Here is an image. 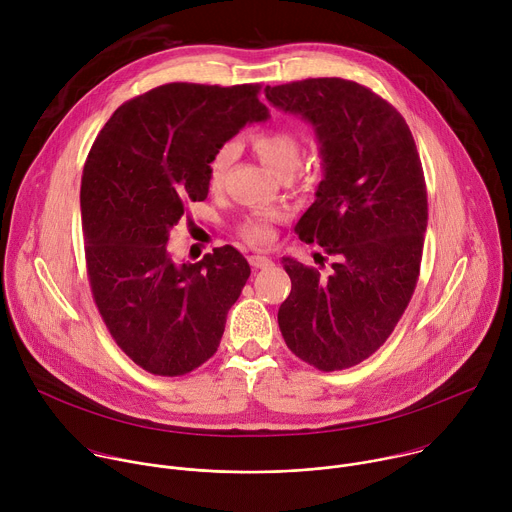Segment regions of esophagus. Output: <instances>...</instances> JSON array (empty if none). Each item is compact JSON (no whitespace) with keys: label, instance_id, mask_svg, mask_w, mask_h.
I'll return each instance as SVG.
<instances>
[{"label":"esophagus","instance_id":"esophagus-1","mask_svg":"<svg viewBox=\"0 0 512 512\" xmlns=\"http://www.w3.org/2000/svg\"><path fill=\"white\" fill-rule=\"evenodd\" d=\"M249 263L255 267V269H265V267H269V265H273V261H271V257H267V255H251L249 257Z\"/></svg>","mask_w":512,"mask_h":512}]
</instances>
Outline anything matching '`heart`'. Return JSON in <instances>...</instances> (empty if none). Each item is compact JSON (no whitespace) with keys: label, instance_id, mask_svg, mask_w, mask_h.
Here are the masks:
<instances>
[{"label":"heart","instance_id":"1","mask_svg":"<svg viewBox=\"0 0 512 512\" xmlns=\"http://www.w3.org/2000/svg\"><path fill=\"white\" fill-rule=\"evenodd\" d=\"M257 158L277 176L289 178L300 168L302 162V141L296 133L287 129H261L249 139ZM235 160L233 145H223L208 164V186L210 190H221L227 172ZM243 237L251 243H267L271 239V229L263 221H249L243 227Z\"/></svg>","mask_w":512,"mask_h":512}]
</instances>
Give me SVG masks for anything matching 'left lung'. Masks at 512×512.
Masks as SVG:
<instances>
[{
  "label": "left lung",
  "mask_w": 512,
  "mask_h": 512,
  "mask_svg": "<svg viewBox=\"0 0 512 512\" xmlns=\"http://www.w3.org/2000/svg\"><path fill=\"white\" fill-rule=\"evenodd\" d=\"M265 97L314 127L324 176L296 233L332 257L328 273L281 259L291 291L279 330L304 362L342 371L385 344L415 291L427 229L421 160L401 113L354 81L306 79L265 87Z\"/></svg>",
  "instance_id": "left-lung-1"
}]
</instances>
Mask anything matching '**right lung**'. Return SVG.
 <instances>
[{
	"instance_id": "obj_1",
	"label": "right lung",
	"mask_w": 512,
	"mask_h": 512,
	"mask_svg": "<svg viewBox=\"0 0 512 512\" xmlns=\"http://www.w3.org/2000/svg\"><path fill=\"white\" fill-rule=\"evenodd\" d=\"M259 85L170 83L123 103L83 170L81 216L95 304L117 346L152 375L198 369L221 344L251 267L231 245L176 263L170 233L208 196V164L265 121Z\"/></svg>"
}]
</instances>
